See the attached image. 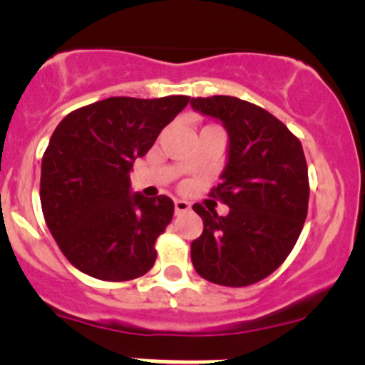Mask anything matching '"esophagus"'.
Listing matches in <instances>:
<instances>
[{"instance_id": "34e87169", "label": "esophagus", "mask_w": 365, "mask_h": 365, "mask_svg": "<svg viewBox=\"0 0 365 365\" xmlns=\"http://www.w3.org/2000/svg\"><path fill=\"white\" fill-rule=\"evenodd\" d=\"M190 210V203H187V201L183 200H175V212L176 213H185Z\"/></svg>"}]
</instances>
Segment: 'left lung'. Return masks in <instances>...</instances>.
Listing matches in <instances>:
<instances>
[{"mask_svg":"<svg viewBox=\"0 0 365 365\" xmlns=\"http://www.w3.org/2000/svg\"><path fill=\"white\" fill-rule=\"evenodd\" d=\"M219 118L230 134L222 182L210 197L230 206L226 217L196 203L203 235L190 257L206 281L227 288L256 284L277 270L295 247L309 206L307 162L300 139L259 106L227 95L190 101Z\"/></svg>","mask_w":365,"mask_h":365,"instance_id":"8db88e82","label":"left lung"}]
</instances>
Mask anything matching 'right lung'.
Returning <instances> with one entry per match:
<instances>
[{
  "label": "right lung",
  "mask_w": 365,
  "mask_h": 365,
  "mask_svg": "<svg viewBox=\"0 0 365 365\" xmlns=\"http://www.w3.org/2000/svg\"><path fill=\"white\" fill-rule=\"evenodd\" d=\"M189 97H109L68 113L42 157L40 203L65 257L101 281L145 275L171 222L168 196L130 194L128 173Z\"/></svg>",
  "instance_id": "add662e5"
}]
</instances>
